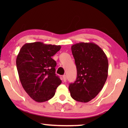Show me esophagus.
<instances>
[{
	"mask_svg": "<svg viewBox=\"0 0 128 128\" xmlns=\"http://www.w3.org/2000/svg\"><path fill=\"white\" fill-rule=\"evenodd\" d=\"M62 79L64 80V82H65L66 81V75H64V76H62Z\"/></svg>",
	"mask_w": 128,
	"mask_h": 128,
	"instance_id": "1",
	"label": "esophagus"
}]
</instances>
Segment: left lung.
I'll return each mask as SVG.
<instances>
[{
  "mask_svg": "<svg viewBox=\"0 0 128 128\" xmlns=\"http://www.w3.org/2000/svg\"><path fill=\"white\" fill-rule=\"evenodd\" d=\"M77 68V78L70 84L71 97L87 102L95 98L108 77V61L102 49L93 42H79L71 46Z\"/></svg>",
  "mask_w": 128,
  "mask_h": 128,
  "instance_id": "obj_1",
  "label": "left lung"
}]
</instances>
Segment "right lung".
Instances as JSON below:
<instances>
[{
  "instance_id": "obj_1",
  "label": "right lung",
  "mask_w": 128,
  "mask_h": 128,
  "mask_svg": "<svg viewBox=\"0 0 128 128\" xmlns=\"http://www.w3.org/2000/svg\"><path fill=\"white\" fill-rule=\"evenodd\" d=\"M60 45L41 42L25 44L17 56L19 78L26 92L38 102L51 99L62 81L55 74L56 62L52 58Z\"/></svg>"
}]
</instances>
